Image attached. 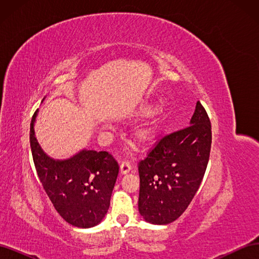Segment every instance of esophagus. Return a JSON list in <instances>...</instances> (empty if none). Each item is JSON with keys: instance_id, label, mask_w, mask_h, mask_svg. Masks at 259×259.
<instances>
[{"instance_id": "1", "label": "esophagus", "mask_w": 259, "mask_h": 259, "mask_svg": "<svg viewBox=\"0 0 259 259\" xmlns=\"http://www.w3.org/2000/svg\"><path fill=\"white\" fill-rule=\"evenodd\" d=\"M131 168H132V165L130 164V162L128 161H123L121 163V165H120V173H121V175L127 174L128 171L131 170Z\"/></svg>"}]
</instances>
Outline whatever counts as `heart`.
I'll use <instances>...</instances> for the list:
<instances>
[{
	"label": "heart",
	"instance_id": "b5f03b06",
	"mask_svg": "<svg viewBox=\"0 0 259 259\" xmlns=\"http://www.w3.org/2000/svg\"><path fill=\"white\" fill-rule=\"evenodd\" d=\"M158 124H159V119L153 121L152 123L146 125V126L139 128L136 131L134 138L135 142L139 145H148L152 143L155 137V133L156 128H158Z\"/></svg>",
	"mask_w": 259,
	"mask_h": 259
}]
</instances>
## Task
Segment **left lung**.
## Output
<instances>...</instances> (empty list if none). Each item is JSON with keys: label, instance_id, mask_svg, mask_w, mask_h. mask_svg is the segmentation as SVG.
<instances>
[{"label": "left lung", "instance_id": "8db88e82", "mask_svg": "<svg viewBox=\"0 0 259 259\" xmlns=\"http://www.w3.org/2000/svg\"><path fill=\"white\" fill-rule=\"evenodd\" d=\"M211 126L200 101L188 127L159 139L138 163V209L154 225L173 223L197 193L209 159Z\"/></svg>", "mask_w": 259, "mask_h": 259}]
</instances>
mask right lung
<instances>
[{
    "label": "right lung",
    "instance_id": "1",
    "mask_svg": "<svg viewBox=\"0 0 259 259\" xmlns=\"http://www.w3.org/2000/svg\"><path fill=\"white\" fill-rule=\"evenodd\" d=\"M34 112L30 123V146L38 179L59 215L70 225H98L110 206L119 164L107 151L82 150L68 160L46 155L34 136Z\"/></svg>",
    "mask_w": 259,
    "mask_h": 259
}]
</instances>
